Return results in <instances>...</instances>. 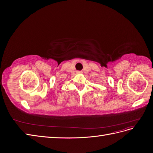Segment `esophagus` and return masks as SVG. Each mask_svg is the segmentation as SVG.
I'll use <instances>...</instances> for the list:
<instances>
[{"mask_svg":"<svg viewBox=\"0 0 153 153\" xmlns=\"http://www.w3.org/2000/svg\"><path fill=\"white\" fill-rule=\"evenodd\" d=\"M77 73H81V72H80V71H78V72H77Z\"/></svg>","mask_w":153,"mask_h":153,"instance_id":"1","label":"esophagus"}]
</instances>
